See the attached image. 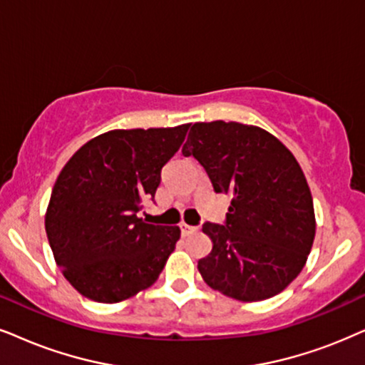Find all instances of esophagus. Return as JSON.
Wrapping results in <instances>:
<instances>
[{
  "label": "esophagus",
  "mask_w": 365,
  "mask_h": 365,
  "mask_svg": "<svg viewBox=\"0 0 365 365\" xmlns=\"http://www.w3.org/2000/svg\"><path fill=\"white\" fill-rule=\"evenodd\" d=\"M198 227H195V225H188V224H180V230H182V236H188V234L195 232Z\"/></svg>",
  "instance_id": "esophagus-1"
}]
</instances>
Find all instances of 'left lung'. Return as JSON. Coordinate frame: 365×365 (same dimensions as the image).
Wrapping results in <instances>:
<instances>
[{"label": "left lung", "mask_w": 365, "mask_h": 365, "mask_svg": "<svg viewBox=\"0 0 365 365\" xmlns=\"http://www.w3.org/2000/svg\"><path fill=\"white\" fill-rule=\"evenodd\" d=\"M182 153L193 156L217 193L232 195L224 224L205 222L210 255L198 271L210 288L241 302L283 292L315 239L307 178L283 143L257 126L195 123Z\"/></svg>", "instance_id": "obj_1"}]
</instances>
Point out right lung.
Masks as SVG:
<instances>
[{
    "mask_svg": "<svg viewBox=\"0 0 365 365\" xmlns=\"http://www.w3.org/2000/svg\"><path fill=\"white\" fill-rule=\"evenodd\" d=\"M190 124L116 129L86 143L55 182L45 230L68 283L99 303L123 302L158 278L180 239L177 225L146 224L161 168Z\"/></svg>",
    "mask_w": 365,
    "mask_h": 365,
    "instance_id": "obj_1",
    "label": "right lung"
}]
</instances>
